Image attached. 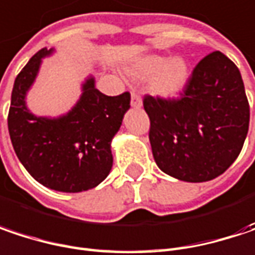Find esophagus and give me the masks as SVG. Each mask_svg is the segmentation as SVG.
<instances>
[{"mask_svg":"<svg viewBox=\"0 0 255 255\" xmlns=\"http://www.w3.org/2000/svg\"><path fill=\"white\" fill-rule=\"evenodd\" d=\"M131 106L135 108V109H140V108L143 106L141 98H140L138 95H135V93H131Z\"/></svg>","mask_w":255,"mask_h":255,"instance_id":"1","label":"esophagus"}]
</instances>
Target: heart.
Listing matches in <instances>:
<instances>
[{"mask_svg":"<svg viewBox=\"0 0 255 255\" xmlns=\"http://www.w3.org/2000/svg\"><path fill=\"white\" fill-rule=\"evenodd\" d=\"M127 74L138 81L149 79V92L153 96L172 99L185 89L190 68L182 58L147 54L132 59L127 65Z\"/></svg>","mask_w":255,"mask_h":255,"instance_id":"b5f03b06","label":"heart"}]
</instances>
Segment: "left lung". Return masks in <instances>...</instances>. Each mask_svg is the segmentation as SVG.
Returning <instances> with one entry per match:
<instances>
[{
    "label": "left lung",
    "instance_id": "left-lung-1",
    "mask_svg": "<svg viewBox=\"0 0 255 255\" xmlns=\"http://www.w3.org/2000/svg\"><path fill=\"white\" fill-rule=\"evenodd\" d=\"M151 153L159 169L185 182L222 175L248 132L250 105L238 67L216 51L193 71L181 99L146 96Z\"/></svg>",
    "mask_w": 255,
    "mask_h": 255
}]
</instances>
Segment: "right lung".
Listing matches in <instances>:
<instances>
[{
  "mask_svg": "<svg viewBox=\"0 0 255 255\" xmlns=\"http://www.w3.org/2000/svg\"><path fill=\"white\" fill-rule=\"evenodd\" d=\"M55 48L35 54L14 80L8 132L12 147L39 184L61 193H81L98 187L114 163L111 143L129 109V93L106 96L89 74L81 95L70 111L58 117L36 115L27 106L43 58Z\"/></svg>",
  "mask_w": 255,
  "mask_h": 255,
  "instance_id": "add662e5",
  "label": "right lung"
}]
</instances>
